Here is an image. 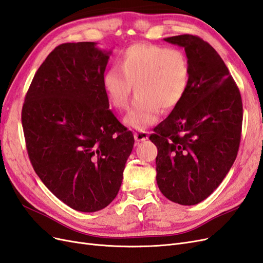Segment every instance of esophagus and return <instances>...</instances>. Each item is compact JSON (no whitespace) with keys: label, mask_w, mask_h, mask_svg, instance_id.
<instances>
[{"label":"esophagus","mask_w":263,"mask_h":263,"mask_svg":"<svg viewBox=\"0 0 263 263\" xmlns=\"http://www.w3.org/2000/svg\"><path fill=\"white\" fill-rule=\"evenodd\" d=\"M134 137L136 141H145L148 139V132L137 130V132H135Z\"/></svg>","instance_id":"34e87169"}]
</instances>
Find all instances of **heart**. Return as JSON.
I'll return each instance as SVG.
<instances>
[{
  "label": "heart",
  "instance_id": "b5f03b06",
  "mask_svg": "<svg viewBox=\"0 0 263 263\" xmlns=\"http://www.w3.org/2000/svg\"><path fill=\"white\" fill-rule=\"evenodd\" d=\"M191 68L180 49L151 44H135L118 58V68L105 71L102 86L109 104L128 107L133 86L137 97L125 123L137 129L156 123L160 110H171L185 97Z\"/></svg>",
  "mask_w": 263,
  "mask_h": 263
}]
</instances>
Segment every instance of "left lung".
I'll return each instance as SVG.
<instances>
[{
    "mask_svg": "<svg viewBox=\"0 0 263 263\" xmlns=\"http://www.w3.org/2000/svg\"><path fill=\"white\" fill-rule=\"evenodd\" d=\"M164 41L184 48L191 78L185 97L149 137L158 148L157 184L168 200L195 205L234 164L241 138V95L209 43L189 34Z\"/></svg>",
    "mask_w": 263,
    "mask_h": 263,
    "instance_id": "1",
    "label": "left lung"
}]
</instances>
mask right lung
Segmentation results:
<instances>
[{
  "mask_svg": "<svg viewBox=\"0 0 263 263\" xmlns=\"http://www.w3.org/2000/svg\"><path fill=\"white\" fill-rule=\"evenodd\" d=\"M109 54L91 42L55 47L35 73L22 109L37 176L55 197L84 213L116 197L135 142L103 91Z\"/></svg>",
  "mask_w": 263,
  "mask_h": 263,
  "instance_id": "obj_1",
  "label": "right lung"
}]
</instances>
